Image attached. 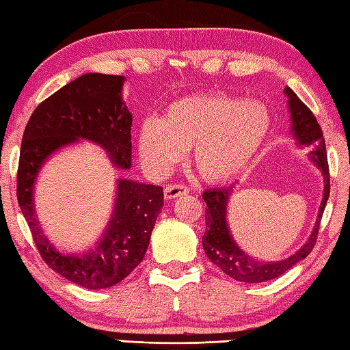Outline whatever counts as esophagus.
I'll list each match as a JSON object with an SVG mask.
<instances>
[{
	"label": "esophagus",
	"instance_id": "esophagus-1",
	"mask_svg": "<svg viewBox=\"0 0 350 350\" xmlns=\"http://www.w3.org/2000/svg\"><path fill=\"white\" fill-rule=\"evenodd\" d=\"M163 193H165L167 198H176L179 196L187 194L188 187L183 183H170V185H167L165 189H163Z\"/></svg>",
	"mask_w": 350,
	"mask_h": 350
}]
</instances>
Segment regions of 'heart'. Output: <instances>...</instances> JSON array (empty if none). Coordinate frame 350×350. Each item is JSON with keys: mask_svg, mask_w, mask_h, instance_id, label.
Returning a JSON list of instances; mask_svg holds the SVG:
<instances>
[{"mask_svg": "<svg viewBox=\"0 0 350 350\" xmlns=\"http://www.w3.org/2000/svg\"><path fill=\"white\" fill-rule=\"evenodd\" d=\"M271 115L262 103L228 94H198L177 100L162 120L142 122L138 138L144 163L163 174L193 148L204 180L221 183L244 173L265 146Z\"/></svg>", "mask_w": 350, "mask_h": 350, "instance_id": "obj_1", "label": "heart"}]
</instances>
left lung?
<instances>
[{
    "label": "left lung",
    "mask_w": 350,
    "mask_h": 350,
    "mask_svg": "<svg viewBox=\"0 0 350 350\" xmlns=\"http://www.w3.org/2000/svg\"><path fill=\"white\" fill-rule=\"evenodd\" d=\"M285 94L288 97V106L291 111L293 121V132L296 136L300 146L310 148V156L312 162L323 171L325 177V191H323V202L319 211L317 223L314 228L312 234L308 239V243L293 256L278 262H258L255 259L238 247L232 239L228 223H226V206H228L229 197L232 196V187L228 188H215L206 189L203 196V200L206 203V232L202 238L203 249L209 261L215 264L218 269L226 273L229 278L239 280V282L247 284H259L265 280H271L291 269L299 261H302L310 255L314 245L317 243V235L320 229V221L323 217V211L326 206L327 198H329L331 191V176L329 165H327V153L326 144L323 138V132L316 120V116L308 109L305 103L294 94L290 88H285Z\"/></svg>",
    "instance_id": "left-lung-1"
}]
</instances>
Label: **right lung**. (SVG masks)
Instances as JSON below:
<instances>
[{
    "mask_svg": "<svg viewBox=\"0 0 350 350\" xmlns=\"http://www.w3.org/2000/svg\"><path fill=\"white\" fill-rule=\"evenodd\" d=\"M122 81L121 75L97 72L75 79L34 109L21 142L16 196L34 244L50 269L89 290L113 286L141 264L163 204L162 187L120 179L106 234L97 247L79 256L60 253L42 234L31 191L46 157L79 138L100 144L116 167L130 168L132 115L121 100Z\"/></svg>",
    "mask_w": 350,
    "mask_h": 350,
    "instance_id": "1",
    "label": "right lung"
}]
</instances>
